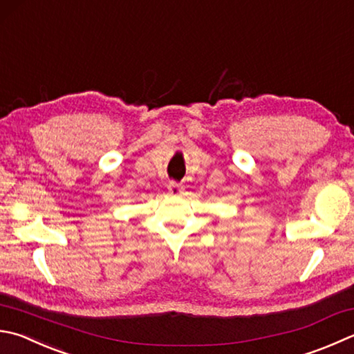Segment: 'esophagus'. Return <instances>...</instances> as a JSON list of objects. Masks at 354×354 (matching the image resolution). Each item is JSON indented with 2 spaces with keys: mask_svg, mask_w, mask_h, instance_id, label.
Returning <instances> with one entry per match:
<instances>
[{
  "mask_svg": "<svg viewBox=\"0 0 354 354\" xmlns=\"http://www.w3.org/2000/svg\"><path fill=\"white\" fill-rule=\"evenodd\" d=\"M182 185L180 183H177V182H169V185H168V191H169V194H172V196H178V194H182Z\"/></svg>",
  "mask_w": 354,
  "mask_h": 354,
  "instance_id": "esophagus-1",
  "label": "esophagus"
}]
</instances>
